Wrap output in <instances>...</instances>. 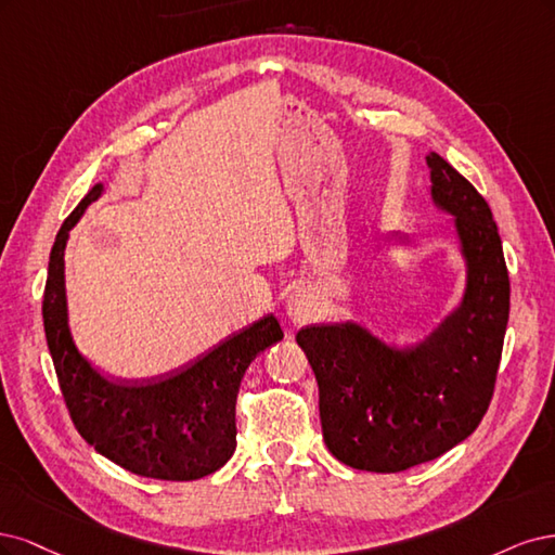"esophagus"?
<instances>
[{"label":"esophagus","mask_w":555,"mask_h":555,"mask_svg":"<svg viewBox=\"0 0 555 555\" xmlns=\"http://www.w3.org/2000/svg\"><path fill=\"white\" fill-rule=\"evenodd\" d=\"M318 313V304L311 293L307 291H297L288 299V315L295 325H307L315 318Z\"/></svg>","instance_id":"obj_1"}]
</instances>
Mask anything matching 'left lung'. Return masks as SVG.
Returning a JSON list of instances; mask_svg holds the SVG:
<instances>
[{
	"instance_id": "left-lung-1",
	"label": "left lung",
	"mask_w": 555,
	"mask_h": 555,
	"mask_svg": "<svg viewBox=\"0 0 555 555\" xmlns=\"http://www.w3.org/2000/svg\"><path fill=\"white\" fill-rule=\"evenodd\" d=\"M431 193L456 217L468 288L417 348L391 350L364 327L297 332L320 391L327 450L350 468L401 473L466 440L487 415L509 318V276L493 214L442 156H426Z\"/></svg>"
}]
</instances>
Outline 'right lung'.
<instances>
[{
  "label": "right lung",
  "instance_id": "add662e5",
  "mask_svg": "<svg viewBox=\"0 0 555 555\" xmlns=\"http://www.w3.org/2000/svg\"><path fill=\"white\" fill-rule=\"evenodd\" d=\"M101 191L96 184L68 214L48 262L43 327L64 403L78 434L124 470L170 481L201 479L219 470L235 452V403L244 371L258 352L281 341L283 330L274 315H264L158 378H103L70 338L64 293L68 230Z\"/></svg>",
  "mask_w": 555,
  "mask_h": 555
}]
</instances>
